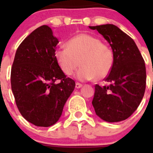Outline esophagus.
<instances>
[{"label": "esophagus", "instance_id": "esophagus-1", "mask_svg": "<svg viewBox=\"0 0 153 153\" xmlns=\"http://www.w3.org/2000/svg\"><path fill=\"white\" fill-rule=\"evenodd\" d=\"M81 86H82V84H80V83H75V88H77V89H79V88H81Z\"/></svg>", "mask_w": 153, "mask_h": 153}]
</instances>
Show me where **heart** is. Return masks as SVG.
<instances>
[{
    "mask_svg": "<svg viewBox=\"0 0 153 153\" xmlns=\"http://www.w3.org/2000/svg\"><path fill=\"white\" fill-rule=\"evenodd\" d=\"M55 57L67 75H72L81 62L82 67L75 75L80 81L104 79L110 73L115 61L110 47L99 38L88 34H80L70 38L67 47L55 50Z\"/></svg>",
    "mask_w": 153,
    "mask_h": 153,
    "instance_id": "b5f03b06",
    "label": "heart"
}]
</instances>
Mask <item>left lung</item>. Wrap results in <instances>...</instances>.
Listing matches in <instances>:
<instances>
[{
	"mask_svg": "<svg viewBox=\"0 0 153 153\" xmlns=\"http://www.w3.org/2000/svg\"><path fill=\"white\" fill-rule=\"evenodd\" d=\"M109 43L115 61L104 78L108 85L95 86L92 100L95 112L107 122L124 121L139 106L146 89L144 60L133 40L113 24L89 27Z\"/></svg>",
	"mask_w": 153,
	"mask_h": 153,
	"instance_id": "8db88e82",
	"label": "left lung"
}]
</instances>
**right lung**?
I'll return each instance as SVG.
<instances>
[{
	"mask_svg": "<svg viewBox=\"0 0 153 153\" xmlns=\"http://www.w3.org/2000/svg\"><path fill=\"white\" fill-rule=\"evenodd\" d=\"M58 40L41 26L18 47L11 69V86L21 115L37 126L55 124L75 83L65 75L55 57Z\"/></svg>",
	"mask_w": 153,
	"mask_h": 153,
	"instance_id": "obj_1",
	"label": "right lung"
}]
</instances>
